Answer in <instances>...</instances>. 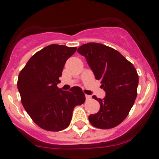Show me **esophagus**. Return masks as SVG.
Listing matches in <instances>:
<instances>
[{
	"mask_svg": "<svg viewBox=\"0 0 159 159\" xmlns=\"http://www.w3.org/2000/svg\"><path fill=\"white\" fill-rule=\"evenodd\" d=\"M85 98H86V100H91L92 96H91V95H85Z\"/></svg>",
	"mask_w": 159,
	"mask_h": 159,
	"instance_id": "esophagus-1",
	"label": "esophagus"
}]
</instances>
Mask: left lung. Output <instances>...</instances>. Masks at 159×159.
<instances>
[{"label": "left lung", "mask_w": 159, "mask_h": 159, "mask_svg": "<svg viewBox=\"0 0 159 159\" xmlns=\"http://www.w3.org/2000/svg\"><path fill=\"white\" fill-rule=\"evenodd\" d=\"M106 92L104 98H92L99 102L100 109L89 120L93 127L110 129L127 116L137 97L138 75L133 64L114 49L97 43L84 44L78 49Z\"/></svg>", "instance_id": "8db88e82"}]
</instances>
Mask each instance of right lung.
Returning a JSON list of instances; mask_svg holds the SVG:
<instances>
[{
	"mask_svg": "<svg viewBox=\"0 0 159 159\" xmlns=\"http://www.w3.org/2000/svg\"><path fill=\"white\" fill-rule=\"evenodd\" d=\"M76 50L57 44L47 46L29 59L18 75L17 85L21 103L32 120L46 130L67 128L74 108L85 101L80 87L69 91L57 87L64 64Z\"/></svg>",
	"mask_w": 159,
	"mask_h": 159,
	"instance_id": "right-lung-1",
	"label": "right lung"
}]
</instances>
